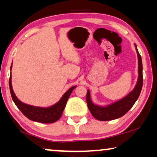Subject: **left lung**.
<instances>
[{"label":"left lung","mask_w":157,"mask_h":157,"mask_svg":"<svg viewBox=\"0 0 157 157\" xmlns=\"http://www.w3.org/2000/svg\"><path fill=\"white\" fill-rule=\"evenodd\" d=\"M136 50H137L138 56V71H139V77H138L137 83L134 90L130 94H129L126 97L120 101H117L111 105L107 107H100L94 105L92 103L90 98V91L88 90L86 95V103L88 108L89 109L90 113L95 119L101 120V121H108L117 119L123 116L126 114L138 99L142 90L143 84V76H142V58L137 49V45L135 44Z\"/></svg>","instance_id":"obj_1"}]
</instances>
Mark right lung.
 Returning a JSON list of instances; mask_svg holds the SVG:
<instances>
[{"label": "right lung", "mask_w": 157, "mask_h": 157, "mask_svg": "<svg viewBox=\"0 0 157 157\" xmlns=\"http://www.w3.org/2000/svg\"><path fill=\"white\" fill-rule=\"evenodd\" d=\"M12 67V66H11ZM9 87H10V94L12 96L13 101L18 109L21 111L25 116H26L28 119L33 120V121L42 122V123H52L59 119L62 116V113L67 104V102L76 86H73L69 88L64 94L63 95L60 101L56 103L55 105H52L49 108H40V107H35L29 105L28 104L22 103L13 92L11 85V76L9 79Z\"/></svg>", "instance_id": "obj_1"}]
</instances>
